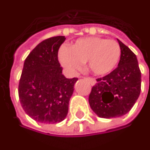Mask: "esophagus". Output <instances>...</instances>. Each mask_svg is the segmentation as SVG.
I'll list each match as a JSON object with an SVG mask.
<instances>
[{"instance_id":"esophagus-1","label":"esophagus","mask_w":150,"mask_h":150,"mask_svg":"<svg viewBox=\"0 0 150 150\" xmlns=\"http://www.w3.org/2000/svg\"><path fill=\"white\" fill-rule=\"evenodd\" d=\"M87 79L88 80V82L90 83V84H91V85H94V84L96 83V80H95L93 78H92V77H88Z\"/></svg>"}]
</instances>
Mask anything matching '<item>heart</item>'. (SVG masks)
<instances>
[{"mask_svg":"<svg viewBox=\"0 0 150 150\" xmlns=\"http://www.w3.org/2000/svg\"><path fill=\"white\" fill-rule=\"evenodd\" d=\"M120 47L114 40L88 37L78 40L69 47L61 48L58 57L61 64L74 74L88 62L93 74H107L115 67L120 57Z\"/></svg>","mask_w":150,"mask_h":150,"instance_id":"heart-1","label":"heart"}]
</instances>
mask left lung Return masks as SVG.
Returning a JSON list of instances; mask_svg holds the SVG:
<instances>
[{"instance_id":"1","label":"left lung","mask_w":150,"mask_h":150,"mask_svg":"<svg viewBox=\"0 0 150 150\" xmlns=\"http://www.w3.org/2000/svg\"><path fill=\"white\" fill-rule=\"evenodd\" d=\"M121 50L118 67L109 75L97 79L88 97L92 110L100 118L126 115L140 96L141 73L136 54L118 40Z\"/></svg>"}]
</instances>
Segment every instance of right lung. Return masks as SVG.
<instances>
[{
    "label": "right lung",
    "mask_w": 150,
    "mask_h": 150,
    "mask_svg": "<svg viewBox=\"0 0 150 150\" xmlns=\"http://www.w3.org/2000/svg\"><path fill=\"white\" fill-rule=\"evenodd\" d=\"M65 40L62 35L46 39L24 62L18 97L24 111L37 122L57 123L67 115L78 78L67 79L62 75L57 54Z\"/></svg>",
    "instance_id": "right-lung-1"
}]
</instances>
